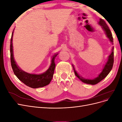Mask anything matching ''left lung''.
Returning <instances> with one entry per match:
<instances>
[{
    "label": "left lung",
    "instance_id": "obj_1",
    "mask_svg": "<svg viewBox=\"0 0 122 122\" xmlns=\"http://www.w3.org/2000/svg\"><path fill=\"white\" fill-rule=\"evenodd\" d=\"M99 24L101 26L102 28L103 29V30L105 31V34H106L107 36L108 39H109L110 41L111 42V43L112 44H113V37L112 36V32H111V31H110L109 27L106 23L105 21L102 19H100ZM113 50H114V48L113 47L112 48V53L110 54L109 55V56H108V59L107 61V62L106 63L104 68H103V69L102 70V72L100 74L98 77H97V78H95L94 79H85V78H82V77L80 76L78 74V73L76 72L74 68V67H73V66L72 65L73 67V68H74V73H75V75L77 77H78V78L81 81H82L83 82L87 83V84L94 85V84H97L98 83L100 82L101 80H102L103 79H104L105 77L107 76V75L109 73V72H110V71H111V70L112 68L113 62H114V58H113L114 51H113Z\"/></svg>",
    "mask_w": 122,
    "mask_h": 122
}]
</instances>
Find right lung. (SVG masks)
<instances>
[{
  "mask_svg": "<svg viewBox=\"0 0 122 122\" xmlns=\"http://www.w3.org/2000/svg\"><path fill=\"white\" fill-rule=\"evenodd\" d=\"M13 31L10 39V53L11 66H12V68L15 75L25 85L33 88L43 87L49 84L51 80H52L53 76L55 67V64L54 62L55 58L58 53H56L53 55L52 61H51V64L50 67L45 73L42 74L36 75L31 74L25 72L19 68V67L17 65L15 61H14L12 45Z\"/></svg>",
  "mask_w": 122,
  "mask_h": 122,
  "instance_id": "right-lung-1",
  "label": "right lung"
}]
</instances>
